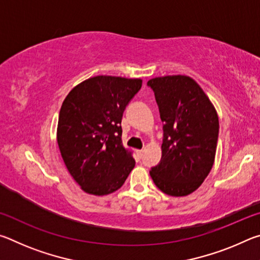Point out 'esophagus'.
Instances as JSON below:
<instances>
[{
	"label": "esophagus",
	"mask_w": 260,
	"mask_h": 260,
	"mask_svg": "<svg viewBox=\"0 0 260 260\" xmlns=\"http://www.w3.org/2000/svg\"><path fill=\"white\" fill-rule=\"evenodd\" d=\"M136 155H138L141 158L143 155V150H136Z\"/></svg>",
	"instance_id": "obj_1"
}]
</instances>
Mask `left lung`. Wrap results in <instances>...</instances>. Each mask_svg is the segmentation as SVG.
I'll return each mask as SVG.
<instances>
[{"mask_svg":"<svg viewBox=\"0 0 260 260\" xmlns=\"http://www.w3.org/2000/svg\"><path fill=\"white\" fill-rule=\"evenodd\" d=\"M164 139L159 164L151 167L156 186L170 196H187L199 188L212 169L219 118L212 102L193 79L165 76L150 79Z\"/></svg>","mask_w":260,"mask_h":260,"instance_id":"left-lung-1","label":"left lung"}]
</instances>
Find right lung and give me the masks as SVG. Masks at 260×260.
Masks as SVG:
<instances>
[{"instance_id":"right-lung-1","label":"right lung","mask_w":260,"mask_h":260,"mask_svg":"<svg viewBox=\"0 0 260 260\" xmlns=\"http://www.w3.org/2000/svg\"><path fill=\"white\" fill-rule=\"evenodd\" d=\"M141 79L98 76L70 91L61 104L57 143L67 169L87 193L109 195L124 184L135 160L121 141L126 105Z\"/></svg>"}]
</instances>
